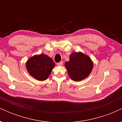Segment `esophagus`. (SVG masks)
I'll use <instances>...</instances> for the list:
<instances>
[{
	"instance_id": "esophagus-1",
	"label": "esophagus",
	"mask_w": 122,
	"mask_h": 122,
	"mask_svg": "<svg viewBox=\"0 0 122 122\" xmlns=\"http://www.w3.org/2000/svg\"><path fill=\"white\" fill-rule=\"evenodd\" d=\"M57 65H58V66H62V61H61V62L57 63Z\"/></svg>"
}]
</instances>
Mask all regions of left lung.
Segmentation results:
<instances>
[{
	"label": "left lung",
	"mask_w": 122,
	"mask_h": 122,
	"mask_svg": "<svg viewBox=\"0 0 122 122\" xmlns=\"http://www.w3.org/2000/svg\"><path fill=\"white\" fill-rule=\"evenodd\" d=\"M65 66L72 80L80 81L90 75L93 63L90 57L79 51L72 53L70 55L69 61L65 62Z\"/></svg>",
	"instance_id": "left-lung-1"
}]
</instances>
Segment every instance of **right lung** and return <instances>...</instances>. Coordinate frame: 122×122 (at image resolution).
I'll use <instances>...</instances> for the list:
<instances>
[{"label":"right lung","instance_id":"obj_1","mask_svg":"<svg viewBox=\"0 0 122 122\" xmlns=\"http://www.w3.org/2000/svg\"><path fill=\"white\" fill-rule=\"evenodd\" d=\"M55 66V63L50 57L44 54L34 55L26 63L28 72L39 81L46 80Z\"/></svg>","mask_w":122,"mask_h":122}]
</instances>
